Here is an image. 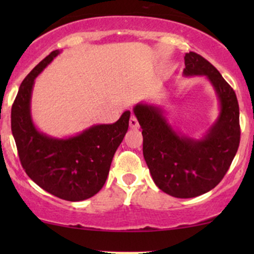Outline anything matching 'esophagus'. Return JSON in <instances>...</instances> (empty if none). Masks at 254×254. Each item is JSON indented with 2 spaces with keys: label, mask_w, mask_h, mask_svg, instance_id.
Returning <instances> with one entry per match:
<instances>
[{
  "label": "esophagus",
  "mask_w": 254,
  "mask_h": 254,
  "mask_svg": "<svg viewBox=\"0 0 254 254\" xmlns=\"http://www.w3.org/2000/svg\"><path fill=\"white\" fill-rule=\"evenodd\" d=\"M129 127L130 128H134V129H136V128L140 127V124H138V121L136 119V117L135 116H131L130 119H129Z\"/></svg>",
  "instance_id": "obj_1"
}]
</instances>
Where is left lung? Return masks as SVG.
<instances>
[{"label":"left lung","instance_id":"1","mask_svg":"<svg viewBox=\"0 0 254 254\" xmlns=\"http://www.w3.org/2000/svg\"><path fill=\"white\" fill-rule=\"evenodd\" d=\"M184 75L206 76L220 100L216 123L200 140L179 135L159 107L137 104L143 156L152 179L169 195L189 199L213 190L230 168L241 141L239 106L234 89L216 68L197 53L185 54Z\"/></svg>","mask_w":254,"mask_h":254}]
</instances>
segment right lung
I'll list each match as a JSON object with an SVG mask.
<instances>
[{
	"instance_id": "add662e5",
	"label": "right lung",
	"mask_w": 254,
	"mask_h": 254,
	"mask_svg": "<svg viewBox=\"0 0 254 254\" xmlns=\"http://www.w3.org/2000/svg\"><path fill=\"white\" fill-rule=\"evenodd\" d=\"M60 53L53 51L24 78L11 107V130L26 175L46 192L67 201H82L105 184L118 147L129 125L126 111L117 123L95 125L68 138L40 133L31 118L34 78Z\"/></svg>"
}]
</instances>
